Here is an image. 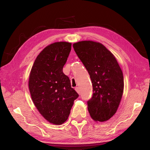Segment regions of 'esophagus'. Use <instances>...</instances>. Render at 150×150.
<instances>
[{"label": "esophagus", "instance_id": "1", "mask_svg": "<svg viewBox=\"0 0 150 150\" xmlns=\"http://www.w3.org/2000/svg\"><path fill=\"white\" fill-rule=\"evenodd\" d=\"M75 90H76V91L77 93H78L79 94L80 93V91H79V87H76V88H75Z\"/></svg>", "mask_w": 150, "mask_h": 150}]
</instances>
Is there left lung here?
Segmentation results:
<instances>
[{
  "label": "left lung",
  "instance_id": "obj_1",
  "mask_svg": "<svg viewBox=\"0 0 150 150\" xmlns=\"http://www.w3.org/2000/svg\"><path fill=\"white\" fill-rule=\"evenodd\" d=\"M77 57L92 81L93 95L88 110L95 121L104 122L116 112L122 98L124 77L115 57L99 42L85 40L73 44Z\"/></svg>",
  "mask_w": 150,
  "mask_h": 150
}]
</instances>
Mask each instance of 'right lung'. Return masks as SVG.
Here are the masks:
<instances>
[{
    "instance_id": "obj_1",
    "label": "right lung",
    "mask_w": 150,
    "mask_h": 150,
    "mask_svg": "<svg viewBox=\"0 0 150 150\" xmlns=\"http://www.w3.org/2000/svg\"><path fill=\"white\" fill-rule=\"evenodd\" d=\"M71 44L58 42L46 47L34 63L29 88L35 107L47 121L60 125L67 120L79 95L63 72Z\"/></svg>"
}]
</instances>
